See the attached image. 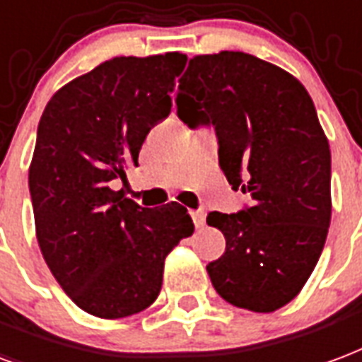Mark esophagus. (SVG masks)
<instances>
[{"label": "esophagus", "instance_id": "34e87169", "mask_svg": "<svg viewBox=\"0 0 362 362\" xmlns=\"http://www.w3.org/2000/svg\"><path fill=\"white\" fill-rule=\"evenodd\" d=\"M189 215H192L195 228H202L203 224H205V213L203 211H189Z\"/></svg>", "mask_w": 362, "mask_h": 362}]
</instances>
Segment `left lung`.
I'll return each instance as SVG.
<instances>
[{
    "label": "left lung",
    "mask_w": 362,
    "mask_h": 362,
    "mask_svg": "<svg viewBox=\"0 0 362 362\" xmlns=\"http://www.w3.org/2000/svg\"><path fill=\"white\" fill-rule=\"evenodd\" d=\"M176 107L189 128H215L222 173L253 199L207 216L226 238L207 264L216 293L240 309H280L309 280L330 226V146L313 99L280 66L221 52L189 59Z\"/></svg>",
    "instance_id": "1"
}]
</instances>
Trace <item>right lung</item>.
<instances>
[{"label": "right lung", "mask_w": 362, "mask_h": 362, "mask_svg": "<svg viewBox=\"0 0 362 362\" xmlns=\"http://www.w3.org/2000/svg\"><path fill=\"white\" fill-rule=\"evenodd\" d=\"M186 61L178 52L109 59L53 93L40 119L28 170L36 238L59 286L93 317L147 309L167 255L194 234L176 202L144 209L111 188L170 113Z\"/></svg>", "instance_id": "1"}]
</instances>
